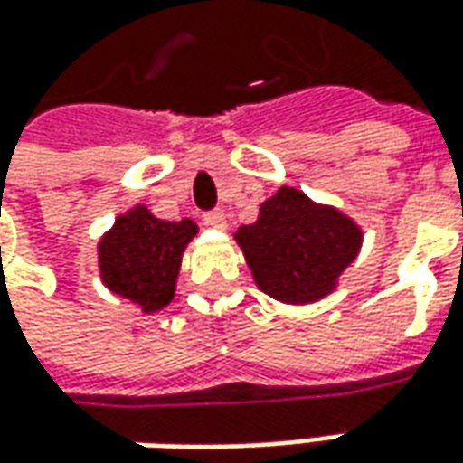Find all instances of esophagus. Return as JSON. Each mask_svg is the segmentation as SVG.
Listing matches in <instances>:
<instances>
[{
	"mask_svg": "<svg viewBox=\"0 0 463 463\" xmlns=\"http://www.w3.org/2000/svg\"><path fill=\"white\" fill-rule=\"evenodd\" d=\"M204 225H210V228H225V213L222 210L204 213Z\"/></svg>",
	"mask_w": 463,
	"mask_h": 463,
	"instance_id": "esophagus-1",
	"label": "esophagus"
}]
</instances>
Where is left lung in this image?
<instances>
[{"label": "left lung", "mask_w": 463, "mask_h": 463, "mask_svg": "<svg viewBox=\"0 0 463 463\" xmlns=\"http://www.w3.org/2000/svg\"><path fill=\"white\" fill-rule=\"evenodd\" d=\"M259 289L281 302L305 305L326 297L356 259L359 228L297 189H279L261 204L253 225L235 232Z\"/></svg>", "instance_id": "obj_1"}]
</instances>
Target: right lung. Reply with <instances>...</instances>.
I'll use <instances>...</instances> for the list:
<instances>
[{"instance_id": "right-lung-1", "label": "right lung", "mask_w": 463, "mask_h": 463, "mask_svg": "<svg viewBox=\"0 0 463 463\" xmlns=\"http://www.w3.org/2000/svg\"><path fill=\"white\" fill-rule=\"evenodd\" d=\"M194 232L197 225L192 220H158L146 207L118 217L115 228L99 243L104 284L146 312L166 307L174 297L184 248Z\"/></svg>"}]
</instances>
